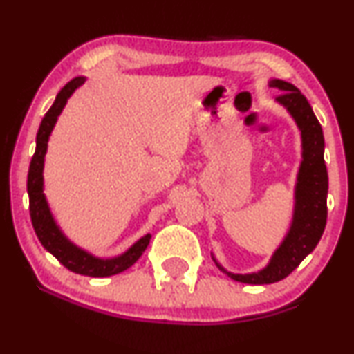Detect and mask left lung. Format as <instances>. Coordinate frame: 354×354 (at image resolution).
Segmentation results:
<instances>
[{
	"label": "left lung",
	"mask_w": 354,
	"mask_h": 354,
	"mask_svg": "<svg viewBox=\"0 0 354 354\" xmlns=\"http://www.w3.org/2000/svg\"><path fill=\"white\" fill-rule=\"evenodd\" d=\"M270 87L279 88L280 93L277 102L282 104L292 115L297 127L301 131V165L297 176L295 186V209L287 236L279 249L272 255L266 269L255 274H232L224 267H219L232 280L242 283L266 285L274 283L290 275L300 262L317 247L318 241L326 225V194H328V173L323 150L325 140L318 118L315 117L312 107L305 95L293 84L274 79L269 82Z\"/></svg>",
	"instance_id": "8db88e82"
}]
</instances>
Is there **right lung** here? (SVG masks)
<instances>
[{"mask_svg":"<svg viewBox=\"0 0 354 354\" xmlns=\"http://www.w3.org/2000/svg\"><path fill=\"white\" fill-rule=\"evenodd\" d=\"M85 82V77H75L67 82L61 88V92L55 97L53 107L42 118L39 130L36 136V151H34L31 165H29L28 173V194H29V214H31V223L34 231H36L37 239L44 245L46 250L62 263L66 269L75 274L87 277H110L127 270L129 267L138 261L140 255L145 252L147 245L150 244L151 236L147 234L142 239L136 241L133 245L127 250L125 254L118 255L113 259H99L93 257L92 254L85 252L75 244L67 239L61 232L59 225L50 214V209L46 201V196L42 193L44 189V178H42V168H44V156L48 151L49 135L53 131L57 117L61 115L62 109L66 107L67 99L74 93L77 87Z\"/></svg>","mask_w":354,"mask_h":354,"instance_id":"obj_1","label":"right lung"}]
</instances>
